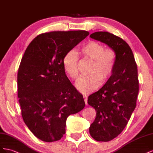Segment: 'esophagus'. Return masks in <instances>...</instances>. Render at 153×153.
I'll return each mask as SVG.
<instances>
[{
    "instance_id": "obj_1",
    "label": "esophagus",
    "mask_w": 153,
    "mask_h": 153,
    "mask_svg": "<svg viewBox=\"0 0 153 153\" xmlns=\"http://www.w3.org/2000/svg\"><path fill=\"white\" fill-rule=\"evenodd\" d=\"M83 97H84L85 104H86V105H87V104H88V103H87V100H88V98H87V96L86 95H83Z\"/></svg>"
}]
</instances>
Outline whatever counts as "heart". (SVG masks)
Segmentation results:
<instances>
[{
  "mask_svg": "<svg viewBox=\"0 0 153 153\" xmlns=\"http://www.w3.org/2000/svg\"><path fill=\"white\" fill-rule=\"evenodd\" d=\"M79 53L91 63L88 71V75L81 77L76 85L80 92L88 94L97 90L101 81L105 82L111 77L115 68L116 54L113 49H105L103 45L94 41L82 46ZM77 62V55L74 51H68L63 59V67L65 73L74 80L79 76Z\"/></svg>",
  "mask_w": 153,
  "mask_h": 153,
  "instance_id": "heart-1",
  "label": "heart"
}]
</instances>
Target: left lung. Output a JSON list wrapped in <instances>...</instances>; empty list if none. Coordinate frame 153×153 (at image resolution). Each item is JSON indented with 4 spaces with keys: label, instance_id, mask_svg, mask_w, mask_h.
<instances>
[{
    "label": "left lung",
    "instance_id": "left-lung-1",
    "mask_svg": "<svg viewBox=\"0 0 153 153\" xmlns=\"http://www.w3.org/2000/svg\"><path fill=\"white\" fill-rule=\"evenodd\" d=\"M90 37L105 43L116 54L112 76L88 98V104L97 112L89 128L91 137L99 142H108L123 131L136 108L137 65L130 47L122 38L106 31L94 33Z\"/></svg>",
    "mask_w": 153,
    "mask_h": 153
}]
</instances>
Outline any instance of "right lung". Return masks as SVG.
Masks as SVG:
<instances>
[{"label":"right lung","instance_id":"1","mask_svg":"<svg viewBox=\"0 0 153 153\" xmlns=\"http://www.w3.org/2000/svg\"><path fill=\"white\" fill-rule=\"evenodd\" d=\"M88 34L86 30L41 34L22 58L17 76L22 116L30 131L43 142L62 138L67 117L85 108L83 97L65 74L63 59Z\"/></svg>","mask_w":153,"mask_h":153}]
</instances>
